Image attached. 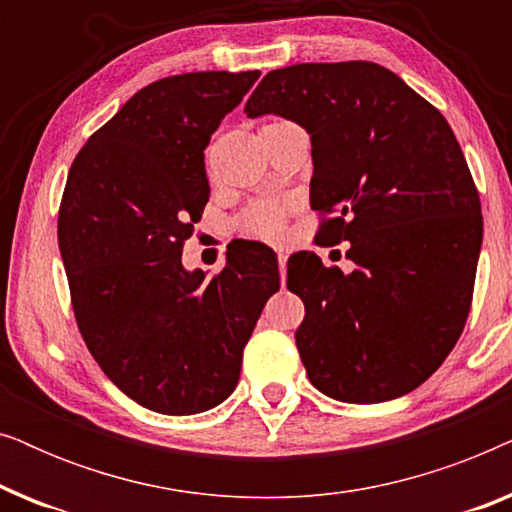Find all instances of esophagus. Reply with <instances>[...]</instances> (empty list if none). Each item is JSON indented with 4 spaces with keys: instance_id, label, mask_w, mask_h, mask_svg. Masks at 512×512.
<instances>
[{
    "instance_id": "1",
    "label": "esophagus",
    "mask_w": 512,
    "mask_h": 512,
    "mask_svg": "<svg viewBox=\"0 0 512 512\" xmlns=\"http://www.w3.org/2000/svg\"><path fill=\"white\" fill-rule=\"evenodd\" d=\"M277 261H279V277H282V284H286V254L279 251Z\"/></svg>"
}]
</instances>
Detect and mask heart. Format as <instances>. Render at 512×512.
<instances>
[{
    "label": "heart",
    "instance_id": "b5f03b06",
    "mask_svg": "<svg viewBox=\"0 0 512 512\" xmlns=\"http://www.w3.org/2000/svg\"><path fill=\"white\" fill-rule=\"evenodd\" d=\"M286 221V205L282 202H254L242 216V226L247 233L265 237V240H277L284 233Z\"/></svg>",
    "mask_w": 512,
    "mask_h": 512
}]
</instances>
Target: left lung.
Here are the masks:
<instances>
[{"label":"left lung","instance_id":"8db88e82","mask_svg":"<svg viewBox=\"0 0 512 512\" xmlns=\"http://www.w3.org/2000/svg\"><path fill=\"white\" fill-rule=\"evenodd\" d=\"M244 114L298 123L312 142L310 205L352 272L312 251L286 265L305 303L296 345L321 394L384 403L410 394L457 345L482 247L480 198L443 114L366 60L275 69Z\"/></svg>","mask_w":512,"mask_h":512}]
</instances>
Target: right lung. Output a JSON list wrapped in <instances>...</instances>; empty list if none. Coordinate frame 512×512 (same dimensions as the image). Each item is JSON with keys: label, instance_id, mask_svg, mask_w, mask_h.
<instances>
[{"label": "right lung", "instance_id": "1", "mask_svg": "<svg viewBox=\"0 0 512 512\" xmlns=\"http://www.w3.org/2000/svg\"><path fill=\"white\" fill-rule=\"evenodd\" d=\"M258 76L153 81L88 139L62 193L58 244L79 331L104 375L160 415L233 394L244 345L279 291L265 244L228 251L216 277L181 265L209 200V139Z\"/></svg>", "mask_w": 512, "mask_h": 512}]
</instances>
